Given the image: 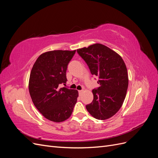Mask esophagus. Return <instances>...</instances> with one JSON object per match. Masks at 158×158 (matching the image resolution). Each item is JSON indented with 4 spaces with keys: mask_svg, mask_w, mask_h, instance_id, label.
<instances>
[{
    "mask_svg": "<svg viewBox=\"0 0 158 158\" xmlns=\"http://www.w3.org/2000/svg\"><path fill=\"white\" fill-rule=\"evenodd\" d=\"M83 92H84L83 90H78V93H79V95H82V94L83 93Z\"/></svg>",
    "mask_w": 158,
    "mask_h": 158,
    "instance_id": "1",
    "label": "esophagus"
}]
</instances>
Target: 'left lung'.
Masks as SVG:
<instances>
[{"instance_id":"1","label":"left lung","mask_w":158,"mask_h":158,"mask_svg":"<svg viewBox=\"0 0 158 158\" xmlns=\"http://www.w3.org/2000/svg\"><path fill=\"white\" fill-rule=\"evenodd\" d=\"M90 73L99 78V86L92 90L94 99L86 109L94 118L106 120L115 114L123 103L128 85L127 69L121 56L102 44L77 50Z\"/></svg>"}]
</instances>
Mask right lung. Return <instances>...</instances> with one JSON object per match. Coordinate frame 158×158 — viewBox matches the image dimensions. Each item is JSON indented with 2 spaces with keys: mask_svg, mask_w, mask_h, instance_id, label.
<instances>
[{
  "mask_svg": "<svg viewBox=\"0 0 158 158\" xmlns=\"http://www.w3.org/2000/svg\"><path fill=\"white\" fill-rule=\"evenodd\" d=\"M75 52L76 50L44 52L32 67L29 80L31 98L38 111L51 121L69 118L77 102V90L59 87L67 81L66 72Z\"/></svg>",
  "mask_w": 158,
  "mask_h": 158,
  "instance_id": "add662e5",
  "label": "right lung"
}]
</instances>
